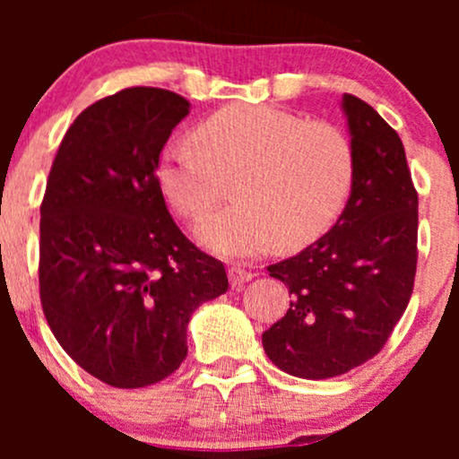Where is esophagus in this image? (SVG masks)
I'll return each instance as SVG.
<instances>
[{
    "label": "esophagus",
    "mask_w": 459,
    "mask_h": 459,
    "mask_svg": "<svg viewBox=\"0 0 459 459\" xmlns=\"http://www.w3.org/2000/svg\"><path fill=\"white\" fill-rule=\"evenodd\" d=\"M252 278H255V273L244 270V267H230L229 270V281H230V287L233 289H244L246 282H250Z\"/></svg>",
    "instance_id": "34e87169"
}]
</instances>
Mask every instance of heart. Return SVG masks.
Instances as JSON below:
<instances>
[{"instance_id":"1","label":"heart","mask_w":459,"mask_h":459,"mask_svg":"<svg viewBox=\"0 0 459 459\" xmlns=\"http://www.w3.org/2000/svg\"><path fill=\"white\" fill-rule=\"evenodd\" d=\"M203 149L172 142L157 181L178 215L196 220L239 178L237 207L204 215L196 237L233 259L259 256L281 239L302 247L319 239L343 212L354 181V152L343 131L273 105H233L198 127Z\"/></svg>"}]
</instances>
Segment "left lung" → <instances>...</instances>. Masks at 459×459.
Segmentation results:
<instances>
[{"label":"left lung","instance_id":"obj_1","mask_svg":"<svg viewBox=\"0 0 459 459\" xmlns=\"http://www.w3.org/2000/svg\"><path fill=\"white\" fill-rule=\"evenodd\" d=\"M354 152L343 213L315 244L267 267L291 293L263 350L304 380L343 376L371 360L402 319L414 287L419 196L397 131L371 105L341 99Z\"/></svg>","mask_w":459,"mask_h":459}]
</instances>
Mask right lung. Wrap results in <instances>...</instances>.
Here are the masks:
<instances>
[{"label":"right lung","mask_w":459,"mask_h":459,"mask_svg":"<svg viewBox=\"0 0 459 459\" xmlns=\"http://www.w3.org/2000/svg\"><path fill=\"white\" fill-rule=\"evenodd\" d=\"M187 99L127 88L66 131L40 204V302L83 371L114 388L161 382L187 356L194 310L229 289L224 265L175 224L157 166Z\"/></svg>","instance_id":"add662e5"}]
</instances>
